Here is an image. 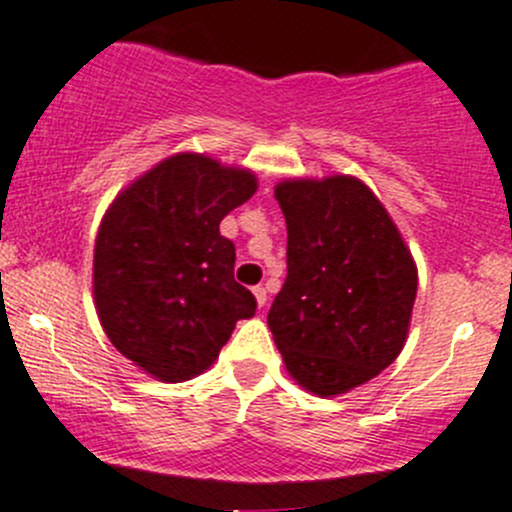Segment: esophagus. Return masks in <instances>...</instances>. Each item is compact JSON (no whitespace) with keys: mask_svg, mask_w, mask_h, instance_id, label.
<instances>
[{"mask_svg":"<svg viewBox=\"0 0 512 512\" xmlns=\"http://www.w3.org/2000/svg\"><path fill=\"white\" fill-rule=\"evenodd\" d=\"M253 296H256V304L264 306L269 301V294H266L264 286H253Z\"/></svg>","mask_w":512,"mask_h":512,"instance_id":"1","label":"esophagus"}]
</instances>
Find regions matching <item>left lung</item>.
<instances>
[{
  "mask_svg": "<svg viewBox=\"0 0 512 512\" xmlns=\"http://www.w3.org/2000/svg\"><path fill=\"white\" fill-rule=\"evenodd\" d=\"M286 281L269 329L291 377L319 397L344 394L399 357L417 266L379 198L352 175L281 180Z\"/></svg>",
  "mask_w": 512,
  "mask_h": 512,
  "instance_id": "obj_1",
  "label": "left lung"
}]
</instances>
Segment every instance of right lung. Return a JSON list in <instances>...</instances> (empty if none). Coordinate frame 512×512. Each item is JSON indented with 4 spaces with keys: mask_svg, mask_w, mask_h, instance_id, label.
Segmentation results:
<instances>
[{
    "mask_svg": "<svg viewBox=\"0 0 512 512\" xmlns=\"http://www.w3.org/2000/svg\"><path fill=\"white\" fill-rule=\"evenodd\" d=\"M256 175L201 153L165 158L107 208L92 291L107 339L160 382L216 362L256 299L233 279L236 246L221 221L256 193Z\"/></svg>",
    "mask_w": 512,
    "mask_h": 512,
    "instance_id": "add662e5",
    "label": "right lung"
}]
</instances>
